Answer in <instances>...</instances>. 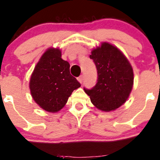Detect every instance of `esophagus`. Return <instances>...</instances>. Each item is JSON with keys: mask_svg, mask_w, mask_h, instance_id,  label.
I'll use <instances>...</instances> for the list:
<instances>
[{"mask_svg": "<svg viewBox=\"0 0 160 160\" xmlns=\"http://www.w3.org/2000/svg\"><path fill=\"white\" fill-rule=\"evenodd\" d=\"M77 80H78V81L80 82V83H83V76H80V77H79L78 78H77Z\"/></svg>", "mask_w": 160, "mask_h": 160, "instance_id": "esophagus-1", "label": "esophagus"}]
</instances>
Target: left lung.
<instances>
[{"mask_svg": "<svg viewBox=\"0 0 160 160\" xmlns=\"http://www.w3.org/2000/svg\"><path fill=\"white\" fill-rule=\"evenodd\" d=\"M98 70V82L91 90L84 91L98 109L111 111L125 103L133 88V69L120 49L108 42H102L91 51Z\"/></svg>", "mask_w": 160, "mask_h": 160, "instance_id": "8db88e82", "label": "left lung"}]
</instances>
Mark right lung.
I'll return each mask as SVG.
<instances>
[{"label":"right lung","mask_w":160,"mask_h":160,"mask_svg":"<svg viewBox=\"0 0 160 160\" xmlns=\"http://www.w3.org/2000/svg\"><path fill=\"white\" fill-rule=\"evenodd\" d=\"M59 48H49L35 67L29 81L35 102L48 112H58L80 83L70 72V63L61 58Z\"/></svg>","instance_id":"right-lung-1"}]
</instances>
